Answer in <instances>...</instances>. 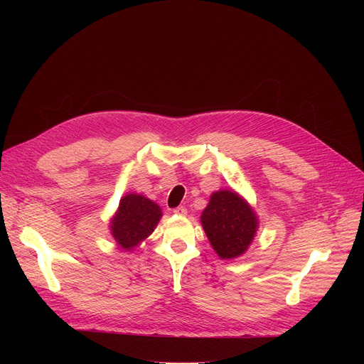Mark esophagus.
<instances>
[{
	"label": "esophagus",
	"instance_id": "obj_1",
	"mask_svg": "<svg viewBox=\"0 0 364 364\" xmlns=\"http://www.w3.org/2000/svg\"><path fill=\"white\" fill-rule=\"evenodd\" d=\"M172 213H174L176 215H181V217H186V215H187V209H186L184 206H178V208H176L174 211H172Z\"/></svg>",
	"mask_w": 364,
	"mask_h": 364
}]
</instances>
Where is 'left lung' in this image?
<instances>
[{"label": "left lung", "mask_w": 364, "mask_h": 364, "mask_svg": "<svg viewBox=\"0 0 364 364\" xmlns=\"http://www.w3.org/2000/svg\"><path fill=\"white\" fill-rule=\"evenodd\" d=\"M200 224L221 259H235L250 250L258 232V215L235 190H218L209 198Z\"/></svg>", "instance_id": "left-lung-1"}]
</instances>
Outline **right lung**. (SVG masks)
<instances>
[{
	"mask_svg": "<svg viewBox=\"0 0 364 364\" xmlns=\"http://www.w3.org/2000/svg\"><path fill=\"white\" fill-rule=\"evenodd\" d=\"M161 218L162 209L158 203L144 195L127 193L110 218V235L121 250L131 252L153 233Z\"/></svg>",
	"mask_w": 364,
	"mask_h": 364,
	"instance_id": "right-lung-1",
	"label": "right lung"
}]
</instances>
